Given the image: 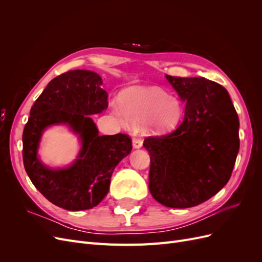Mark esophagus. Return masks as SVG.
Returning a JSON list of instances; mask_svg holds the SVG:
<instances>
[{"label":"esophagus","instance_id":"1","mask_svg":"<svg viewBox=\"0 0 262 262\" xmlns=\"http://www.w3.org/2000/svg\"><path fill=\"white\" fill-rule=\"evenodd\" d=\"M132 144H133L134 148H140V147H142V145H143V141H142L139 138H133L132 139Z\"/></svg>","mask_w":262,"mask_h":262}]
</instances>
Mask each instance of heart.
<instances>
[{
	"mask_svg": "<svg viewBox=\"0 0 262 262\" xmlns=\"http://www.w3.org/2000/svg\"><path fill=\"white\" fill-rule=\"evenodd\" d=\"M182 105L178 97L157 86H133L126 90L119 106L113 105L114 115L133 124L146 122L154 133H166L179 124Z\"/></svg>",
	"mask_w": 262,
	"mask_h": 262,
	"instance_id": "1",
	"label": "heart"
}]
</instances>
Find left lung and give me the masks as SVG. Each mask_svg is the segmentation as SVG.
<instances>
[{"mask_svg":"<svg viewBox=\"0 0 262 262\" xmlns=\"http://www.w3.org/2000/svg\"><path fill=\"white\" fill-rule=\"evenodd\" d=\"M186 102L176 130L146 138L148 189L165 207L186 209L216 194L231 178L239 150V120L223 86L204 77L166 75Z\"/></svg>","mask_w":262,"mask_h":262,"instance_id":"8db88e82","label":"left lung"}]
</instances>
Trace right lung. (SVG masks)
Masks as SVG:
<instances>
[{
	"label": "right lung",
	"mask_w": 262,
	"mask_h": 262,
	"mask_svg": "<svg viewBox=\"0 0 262 262\" xmlns=\"http://www.w3.org/2000/svg\"><path fill=\"white\" fill-rule=\"evenodd\" d=\"M101 77L89 70L63 73L47 85L30 109L23 132V161L34 186L51 203L69 211L96 207L107 195L116 166L132 149L126 134L99 136L91 118L108 107ZM64 124L78 136L81 148L67 168L51 169L37 155L44 130Z\"/></svg>",
	"instance_id": "add662e5"
}]
</instances>
